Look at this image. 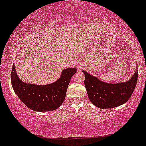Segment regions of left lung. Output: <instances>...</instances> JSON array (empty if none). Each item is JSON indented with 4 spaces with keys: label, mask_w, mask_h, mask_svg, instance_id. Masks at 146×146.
<instances>
[{
    "label": "left lung",
    "mask_w": 146,
    "mask_h": 146,
    "mask_svg": "<svg viewBox=\"0 0 146 146\" xmlns=\"http://www.w3.org/2000/svg\"><path fill=\"white\" fill-rule=\"evenodd\" d=\"M137 66L133 77L125 82L110 84L83 70L85 87L90 101L99 108H112L128 101L135 89L138 80Z\"/></svg>",
    "instance_id": "left-lung-1"
}]
</instances>
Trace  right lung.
I'll list each match as a JSON object with an SVG mask.
<instances>
[{"mask_svg":"<svg viewBox=\"0 0 146 146\" xmlns=\"http://www.w3.org/2000/svg\"><path fill=\"white\" fill-rule=\"evenodd\" d=\"M76 70V68L64 69L56 82L42 86L22 82L13 64L11 82L15 94L29 108L36 111H50L57 109L64 102L68 84Z\"/></svg>","mask_w":146,"mask_h":146,"instance_id":"right-lung-1","label":"right lung"}]
</instances>
